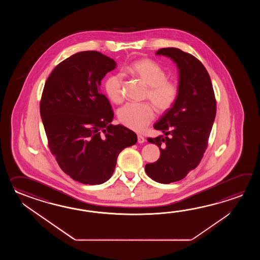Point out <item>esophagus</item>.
Listing matches in <instances>:
<instances>
[{
    "label": "esophagus",
    "mask_w": 260,
    "mask_h": 260,
    "mask_svg": "<svg viewBox=\"0 0 260 260\" xmlns=\"http://www.w3.org/2000/svg\"><path fill=\"white\" fill-rule=\"evenodd\" d=\"M138 142L139 144H142L145 142V138L142 136H138Z\"/></svg>",
    "instance_id": "esophagus-1"
}]
</instances>
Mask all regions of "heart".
Segmentation results:
<instances>
[{"instance_id":"b5f03b06","label":"heart","mask_w":260,"mask_h":260,"mask_svg":"<svg viewBox=\"0 0 260 260\" xmlns=\"http://www.w3.org/2000/svg\"><path fill=\"white\" fill-rule=\"evenodd\" d=\"M128 71L149 87L146 98L157 111H168L175 104L179 93L178 86L177 83L167 80L166 71L158 63L149 58H140L132 62ZM122 83L121 74H112L106 80V93L117 104L123 100ZM154 117V109L148 103H128L118 111L121 123L135 131L144 130Z\"/></svg>"}]
</instances>
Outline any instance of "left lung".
Listing matches in <instances>:
<instances>
[{
  "label": "left lung",
  "mask_w": 260,
  "mask_h": 260,
  "mask_svg": "<svg viewBox=\"0 0 260 260\" xmlns=\"http://www.w3.org/2000/svg\"><path fill=\"white\" fill-rule=\"evenodd\" d=\"M156 55L167 56L177 65L179 93L153 125L165 136L148 138L160 148V155L145 170L156 182L169 184L181 180L199 165L215 121L216 102L210 76L199 59L174 47L161 48Z\"/></svg>",
  "instance_id": "1"
}]
</instances>
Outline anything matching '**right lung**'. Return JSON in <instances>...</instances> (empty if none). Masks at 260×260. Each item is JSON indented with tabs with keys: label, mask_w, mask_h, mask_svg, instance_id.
<instances>
[{
	"label": "right lung",
	"mask_w": 260,
	"mask_h": 260,
	"mask_svg": "<svg viewBox=\"0 0 260 260\" xmlns=\"http://www.w3.org/2000/svg\"><path fill=\"white\" fill-rule=\"evenodd\" d=\"M115 61L96 51H83L62 61L44 84L41 118L50 150L72 179L100 185L111 178L122 149L138 137L112 125L111 103L100 92L102 79Z\"/></svg>",
	"instance_id": "1"
}]
</instances>
